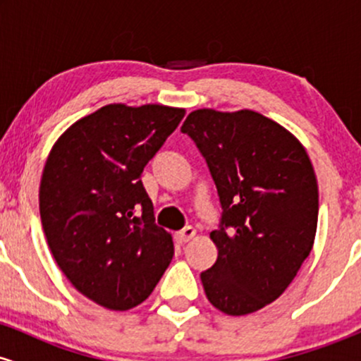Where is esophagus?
<instances>
[{"mask_svg": "<svg viewBox=\"0 0 361 361\" xmlns=\"http://www.w3.org/2000/svg\"><path fill=\"white\" fill-rule=\"evenodd\" d=\"M195 235H197V231H195L192 226H188V227H185L183 231H180V233H176L175 234V239H176V243L183 244V243L192 241Z\"/></svg>", "mask_w": 361, "mask_h": 361, "instance_id": "esophagus-1", "label": "esophagus"}]
</instances>
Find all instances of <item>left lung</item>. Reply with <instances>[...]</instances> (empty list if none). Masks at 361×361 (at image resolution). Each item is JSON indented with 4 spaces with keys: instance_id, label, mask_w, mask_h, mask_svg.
Returning <instances> with one entry per match:
<instances>
[{
    "instance_id": "8db88e82",
    "label": "left lung",
    "mask_w": 361,
    "mask_h": 361,
    "mask_svg": "<svg viewBox=\"0 0 361 361\" xmlns=\"http://www.w3.org/2000/svg\"><path fill=\"white\" fill-rule=\"evenodd\" d=\"M181 132L204 154L224 210L210 233L217 261L200 275L207 299L227 316L256 312L288 288L312 251L319 190L310 157L292 132L246 109L195 110Z\"/></svg>"
}]
</instances>
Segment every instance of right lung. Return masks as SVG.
<instances>
[{"label": "right lung", "instance_id": "right-lung-1", "mask_svg": "<svg viewBox=\"0 0 361 361\" xmlns=\"http://www.w3.org/2000/svg\"><path fill=\"white\" fill-rule=\"evenodd\" d=\"M185 109L110 103L54 142L39 188L47 244L78 292L110 310L142 304L175 255L140 175ZM139 214H135L137 210Z\"/></svg>", "mask_w": 361, "mask_h": 361}]
</instances>
